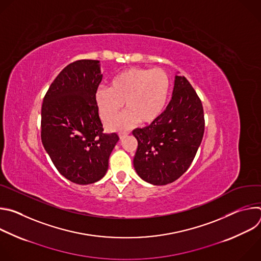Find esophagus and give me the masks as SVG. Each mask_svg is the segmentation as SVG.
Here are the masks:
<instances>
[{"label":"esophagus","instance_id":"esophagus-1","mask_svg":"<svg viewBox=\"0 0 261 261\" xmlns=\"http://www.w3.org/2000/svg\"><path fill=\"white\" fill-rule=\"evenodd\" d=\"M127 135H128V132H126V131H121V132H119V136H120L121 139L125 138Z\"/></svg>","mask_w":261,"mask_h":261}]
</instances>
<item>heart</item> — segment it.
Segmentation results:
<instances>
[{
    "label": "heart",
    "instance_id": "heart-1",
    "mask_svg": "<svg viewBox=\"0 0 261 261\" xmlns=\"http://www.w3.org/2000/svg\"><path fill=\"white\" fill-rule=\"evenodd\" d=\"M169 90L170 81L164 70L129 68L117 74L109 87L96 90L95 103L101 120L108 124L120 113L125 101L124 116L108 125L110 130H123L137 121L155 122L165 109Z\"/></svg>",
    "mask_w": 261,
    "mask_h": 261
}]
</instances>
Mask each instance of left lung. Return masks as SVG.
<instances>
[{"label":"left lung","instance_id":"obj_1","mask_svg":"<svg viewBox=\"0 0 261 261\" xmlns=\"http://www.w3.org/2000/svg\"><path fill=\"white\" fill-rule=\"evenodd\" d=\"M204 133L203 107L185 76L175 75L172 97L162 115L151 125L136 128L133 165L152 185H167L190 167Z\"/></svg>","mask_w":261,"mask_h":261}]
</instances>
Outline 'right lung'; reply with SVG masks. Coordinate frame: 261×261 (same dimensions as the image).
I'll list each match as a JSON object with an SVG mask.
<instances>
[{
    "label": "right lung",
    "mask_w": 261,
    "mask_h": 261,
    "mask_svg": "<svg viewBox=\"0 0 261 261\" xmlns=\"http://www.w3.org/2000/svg\"><path fill=\"white\" fill-rule=\"evenodd\" d=\"M101 81L99 61H75L60 72L42 103L43 146L58 171L79 185L105 175L120 139L117 133H103L95 103Z\"/></svg>",
    "instance_id": "right-lung-1"
}]
</instances>
